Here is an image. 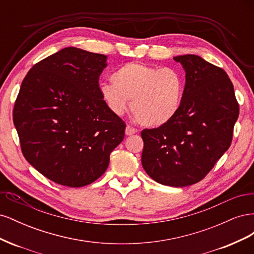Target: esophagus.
<instances>
[{"mask_svg":"<svg viewBox=\"0 0 254 254\" xmlns=\"http://www.w3.org/2000/svg\"><path fill=\"white\" fill-rule=\"evenodd\" d=\"M135 132H136V129H134L132 126H130V125H127V126H126L125 133H126L127 135H131V134H133V133H135Z\"/></svg>","mask_w":254,"mask_h":254,"instance_id":"1","label":"esophagus"}]
</instances>
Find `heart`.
<instances>
[{
	"mask_svg": "<svg viewBox=\"0 0 254 254\" xmlns=\"http://www.w3.org/2000/svg\"><path fill=\"white\" fill-rule=\"evenodd\" d=\"M111 78L99 91L114 114H124L131 101V111L141 125L160 127L173 121L181 108L186 78L175 67L131 61L120 66Z\"/></svg>",
	"mask_w": 254,
	"mask_h": 254,
	"instance_id": "heart-1",
	"label": "heart"
}]
</instances>
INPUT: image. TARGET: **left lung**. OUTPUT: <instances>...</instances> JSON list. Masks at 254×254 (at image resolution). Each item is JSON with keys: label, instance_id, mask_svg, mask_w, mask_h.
Returning <instances> with one entry per match:
<instances>
[{"label": "left lung", "instance_id": "left-lung-1", "mask_svg": "<svg viewBox=\"0 0 254 254\" xmlns=\"http://www.w3.org/2000/svg\"><path fill=\"white\" fill-rule=\"evenodd\" d=\"M186 71L181 108L164 126L142 130V165L163 186L202 180L232 142L240 113L228 74L197 55L174 57Z\"/></svg>", "mask_w": 254, "mask_h": 254}]
</instances>
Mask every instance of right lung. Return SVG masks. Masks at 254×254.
Wrapping results in <instances>:
<instances>
[{"instance_id": "add662e5", "label": "right lung", "mask_w": 254, "mask_h": 254, "mask_svg": "<svg viewBox=\"0 0 254 254\" xmlns=\"http://www.w3.org/2000/svg\"><path fill=\"white\" fill-rule=\"evenodd\" d=\"M107 56L65 48L23 79L12 118L24 158L55 183L88 186L109 165L126 125L101 95Z\"/></svg>"}]
</instances>
